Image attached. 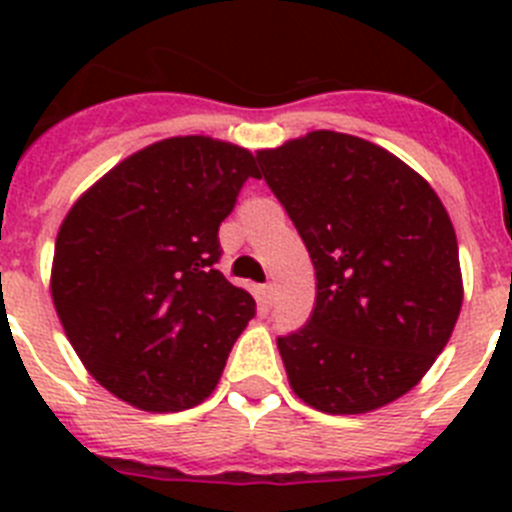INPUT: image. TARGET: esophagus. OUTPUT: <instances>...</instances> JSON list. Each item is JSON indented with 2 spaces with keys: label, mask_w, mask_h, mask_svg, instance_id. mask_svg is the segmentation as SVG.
I'll return each mask as SVG.
<instances>
[{
  "label": "esophagus",
  "mask_w": 512,
  "mask_h": 512,
  "mask_svg": "<svg viewBox=\"0 0 512 512\" xmlns=\"http://www.w3.org/2000/svg\"><path fill=\"white\" fill-rule=\"evenodd\" d=\"M261 302H264V305H271V302H274V284H264V287H261Z\"/></svg>",
  "instance_id": "obj_1"
}]
</instances>
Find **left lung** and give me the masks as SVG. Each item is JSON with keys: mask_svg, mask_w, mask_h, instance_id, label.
I'll list each match as a JSON object with an SVG mask.
<instances>
[{"mask_svg": "<svg viewBox=\"0 0 512 512\" xmlns=\"http://www.w3.org/2000/svg\"><path fill=\"white\" fill-rule=\"evenodd\" d=\"M256 161L318 279L305 328L277 338L289 387L328 415L390 405L425 377L459 318L449 212L418 171L356 135L312 130Z\"/></svg>", "mask_w": 512, "mask_h": 512, "instance_id": "left-lung-1", "label": "left lung"}]
</instances>
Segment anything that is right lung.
Wrapping results in <instances>:
<instances>
[{
	"instance_id": "1",
	"label": "right lung",
	"mask_w": 512,
	"mask_h": 512,
	"mask_svg": "<svg viewBox=\"0 0 512 512\" xmlns=\"http://www.w3.org/2000/svg\"><path fill=\"white\" fill-rule=\"evenodd\" d=\"M251 151L207 135L151 143L110 169L63 217L51 297L66 338L104 390L148 413L212 395L256 312L215 269Z\"/></svg>"
}]
</instances>
